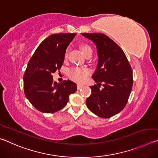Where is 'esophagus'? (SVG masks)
<instances>
[{
  "label": "esophagus",
  "mask_w": 158,
  "mask_h": 158,
  "mask_svg": "<svg viewBox=\"0 0 158 158\" xmlns=\"http://www.w3.org/2000/svg\"><path fill=\"white\" fill-rule=\"evenodd\" d=\"M83 87H84V85H83L82 84H77V89H78V90H80V89L82 88Z\"/></svg>",
  "instance_id": "esophagus-1"
}]
</instances>
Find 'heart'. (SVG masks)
<instances>
[{
  "label": "heart",
  "instance_id": "obj_1",
  "mask_svg": "<svg viewBox=\"0 0 158 158\" xmlns=\"http://www.w3.org/2000/svg\"><path fill=\"white\" fill-rule=\"evenodd\" d=\"M81 49L85 56L88 55V54L93 53V49H92L90 45H89L88 44L81 45ZM68 54H69V50H68V49L65 50L64 54L65 59H68ZM90 73V71L88 68L74 67L71 68L69 72H68V76H69V77L72 80H73L74 81L78 83H82L87 79V77L89 76Z\"/></svg>",
  "mask_w": 158,
  "mask_h": 158
}]
</instances>
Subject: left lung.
<instances>
[{
	"label": "left lung",
	"mask_w": 158,
	"mask_h": 158,
	"mask_svg": "<svg viewBox=\"0 0 158 158\" xmlns=\"http://www.w3.org/2000/svg\"><path fill=\"white\" fill-rule=\"evenodd\" d=\"M97 45L98 65L93 75L98 85L90 86L91 95L86 106L94 114L110 118L127 105L133 84V71L124 51L115 42L102 33H82ZM104 84L100 90L98 84Z\"/></svg>",
	"instance_id": "1"
}]
</instances>
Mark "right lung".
<instances>
[{"mask_svg":"<svg viewBox=\"0 0 158 158\" xmlns=\"http://www.w3.org/2000/svg\"><path fill=\"white\" fill-rule=\"evenodd\" d=\"M75 33L54 34L41 42L27 64L23 75L25 95L37 110L53 113L65 106L77 84L70 80L54 81L52 74L59 70L64 54Z\"/></svg>","mask_w":158,"mask_h":158,"instance_id":"obj_1","label":"right lung"}]
</instances>
